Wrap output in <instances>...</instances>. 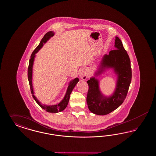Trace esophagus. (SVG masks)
<instances>
[{
  "instance_id": "34e87169",
  "label": "esophagus",
  "mask_w": 156,
  "mask_h": 156,
  "mask_svg": "<svg viewBox=\"0 0 156 156\" xmlns=\"http://www.w3.org/2000/svg\"><path fill=\"white\" fill-rule=\"evenodd\" d=\"M80 76L82 80H86L89 76V71L87 69H83L80 72Z\"/></svg>"
}]
</instances>
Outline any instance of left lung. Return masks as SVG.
Instances as JSON below:
<instances>
[{
  "label": "left lung",
  "mask_w": 156,
  "mask_h": 156,
  "mask_svg": "<svg viewBox=\"0 0 156 156\" xmlns=\"http://www.w3.org/2000/svg\"><path fill=\"white\" fill-rule=\"evenodd\" d=\"M114 47L115 50L102 57L94 76L87 81L89 85L86 98L88 108L91 112L99 115L108 114L122 104L131 83L130 60L118 37H115ZM110 68L114 70L117 76L116 86L112 95L106 96L100 91L99 80L96 77Z\"/></svg>",
  "instance_id": "1"
}]
</instances>
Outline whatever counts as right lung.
Returning <instances> with one entry per match:
<instances>
[{
	"label": "right lung",
	"mask_w": 156,
	"mask_h": 156,
	"mask_svg": "<svg viewBox=\"0 0 156 156\" xmlns=\"http://www.w3.org/2000/svg\"><path fill=\"white\" fill-rule=\"evenodd\" d=\"M55 33L52 31H50L48 32L44 35L43 38L42 39L40 43L39 44L37 47L34 50L29 61V65H28V80L29 82V85L31 89V92L33 95V97L34 100L36 101V102L43 109L45 110L46 112L48 113H57L58 112H61L62 111L66 109L69 99H70V95L71 94V92L74 89V87L77 84V83L79 82V79L78 78H76L73 80H72L71 81H70L69 86L67 87V91H66V94L65 95V97H63V99L61 101L58 103V104H55V105H46L44 104H42L38 99L34 95V91L33 89V68L34 62L35 60V54L39 51V50L43 47L44 44H45L47 42V41L52 37L54 35Z\"/></svg>",
	"instance_id": "add662e5"
}]
</instances>
